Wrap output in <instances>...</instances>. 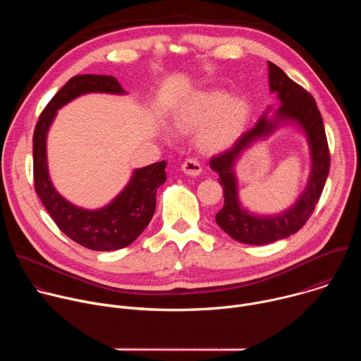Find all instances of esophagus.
<instances>
[{"label":"esophagus","mask_w":361,"mask_h":361,"mask_svg":"<svg viewBox=\"0 0 361 361\" xmlns=\"http://www.w3.org/2000/svg\"><path fill=\"white\" fill-rule=\"evenodd\" d=\"M181 170H183L187 176L195 177V176H198V174L201 173V164H200V161L195 160V159H187V160L183 163Z\"/></svg>","instance_id":"34e87169"}]
</instances>
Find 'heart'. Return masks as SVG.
I'll list each match as a JSON object with an SVG mask.
<instances>
[{
	"label": "heart",
	"instance_id": "heart-1",
	"mask_svg": "<svg viewBox=\"0 0 361 361\" xmlns=\"http://www.w3.org/2000/svg\"><path fill=\"white\" fill-rule=\"evenodd\" d=\"M226 101L227 94L220 90L194 94L177 110L174 126L184 133L195 131L205 126L200 135L202 147L207 149L226 148L237 137L244 120L243 102L231 99L224 105Z\"/></svg>",
	"mask_w": 361,
	"mask_h": 361
}]
</instances>
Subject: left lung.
I'll return each mask as SVG.
<instances>
[{
	"instance_id": "obj_1",
	"label": "left lung",
	"mask_w": 361,
	"mask_h": 361,
	"mask_svg": "<svg viewBox=\"0 0 361 361\" xmlns=\"http://www.w3.org/2000/svg\"><path fill=\"white\" fill-rule=\"evenodd\" d=\"M269 81L270 90L277 92L281 102L280 109L276 111V118L269 120L266 113L231 148L210 160V167L219 173L224 191V205L216 214L217 224L235 241L255 245L269 244L297 233L312 217L330 171V149L326 130L313 95L270 61ZM283 121H295L305 128L312 149V176L306 191L291 209L276 218H259L250 215L239 205L232 166L239 152L251 140L271 132Z\"/></svg>"
}]
</instances>
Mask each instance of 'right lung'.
I'll return each mask as SVG.
<instances>
[{
	"mask_svg": "<svg viewBox=\"0 0 361 361\" xmlns=\"http://www.w3.org/2000/svg\"><path fill=\"white\" fill-rule=\"evenodd\" d=\"M85 92L124 94L120 82L110 75L80 74L49 99L38 117L32 135L34 188L57 227L77 244L95 250L111 251L131 244L148 226L156 212L157 188L166 183V161L154 163L134 171L128 185L104 209L82 210L64 200L48 176L45 138L57 110Z\"/></svg>",
	"mask_w": 361,
	"mask_h": 361,
	"instance_id": "obj_1",
	"label": "right lung"
}]
</instances>
